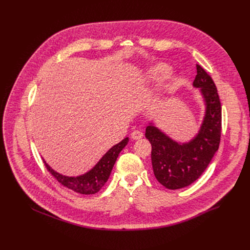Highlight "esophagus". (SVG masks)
<instances>
[{"label":"esophagus","instance_id":"34e87169","mask_svg":"<svg viewBox=\"0 0 250 250\" xmlns=\"http://www.w3.org/2000/svg\"><path fill=\"white\" fill-rule=\"evenodd\" d=\"M142 136H144V133H142V132L139 131V130H134V131H132L131 134H130V137H131L132 139H134V140L140 139Z\"/></svg>","mask_w":250,"mask_h":250}]
</instances>
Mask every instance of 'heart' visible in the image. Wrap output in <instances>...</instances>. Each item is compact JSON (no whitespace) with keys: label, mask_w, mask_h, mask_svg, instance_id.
<instances>
[{"label":"heart","mask_w":250,"mask_h":250,"mask_svg":"<svg viewBox=\"0 0 250 250\" xmlns=\"http://www.w3.org/2000/svg\"><path fill=\"white\" fill-rule=\"evenodd\" d=\"M171 72V67L165 63H156L150 66L140 81V85L146 88H151L163 82Z\"/></svg>","instance_id":"1"}]
</instances>
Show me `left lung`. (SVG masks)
I'll return each instance as SVG.
<instances>
[{"label":"left lung","instance_id":"obj_1","mask_svg":"<svg viewBox=\"0 0 250 250\" xmlns=\"http://www.w3.org/2000/svg\"><path fill=\"white\" fill-rule=\"evenodd\" d=\"M193 87L199 89L205 114L198 132L188 141H177L148 123L146 137L151 144V162L157 181L177 190L194 183L204 173L219 149L222 129V106L217 87L206 71L197 65Z\"/></svg>","mask_w":250,"mask_h":250}]
</instances>
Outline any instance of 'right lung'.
Instances as JSON below:
<instances>
[{
	"label": "right lung",
	"mask_w": 250,
	"mask_h": 250,
	"mask_svg": "<svg viewBox=\"0 0 250 250\" xmlns=\"http://www.w3.org/2000/svg\"><path fill=\"white\" fill-rule=\"evenodd\" d=\"M127 142L128 137L124 138L121 142L115 145L106 151L92 169L78 176H66L60 174L52 169L46 163L44 158L42 159L48 171L54 176L55 179L60 184L76 193L83 195H92L98 193L105 184V182L108 181L113 167L117 161V158L121 151L124 149V147H125Z\"/></svg>",
	"instance_id": "right-lung-1"
}]
</instances>
